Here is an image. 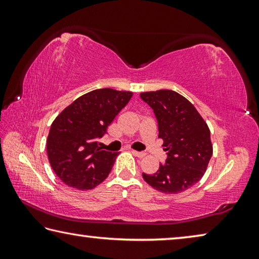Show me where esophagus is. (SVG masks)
I'll return each mask as SVG.
<instances>
[{
    "label": "esophagus",
    "instance_id": "obj_1",
    "mask_svg": "<svg viewBox=\"0 0 259 259\" xmlns=\"http://www.w3.org/2000/svg\"><path fill=\"white\" fill-rule=\"evenodd\" d=\"M131 153H133V154H134L135 156H137V157H144V156H145V153H144V152H137V151H131Z\"/></svg>",
    "mask_w": 259,
    "mask_h": 259
}]
</instances>
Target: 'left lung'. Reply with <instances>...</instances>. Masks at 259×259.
I'll return each instance as SVG.
<instances>
[{
	"label": "left lung",
	"mask_w": 259,
	"mask_h": 259,
	"mask_svg": "<svg viewBox=\"0 0 259 259\" xmlns=\"http://www.w3.org/2000/svg\"><path fill=\"white\" fill-rule=\"evenodd\" d=\"M140 98L152 107L163 140L166 159L153 175L143 178L153 188L166 194L186 191L198 183L212 155L210 130L188 100L172 90L142 93Z\"/></svg>",
	"instance_id": "1"
}]
</instances>
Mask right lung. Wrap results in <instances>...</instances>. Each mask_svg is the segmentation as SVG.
<instances>
[{"label": "right lung", "instance_id": "obj_1", "mask_svg": "<svg viewBox=\"0 0 259 259\" xmlns=\"http://www.w3.org/2000/svg\"><path fill=\"white\" fill-rule=\"evenodd\" d=\"M131 97L130 91L97 89L74 100L56 117L47 153L61 182L84 191L107 178L119 153L102 150L98 140Z\"/></svg>", "mask_w": 259, "mask_h": 259}]
</instances>
